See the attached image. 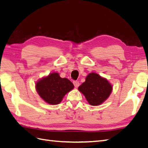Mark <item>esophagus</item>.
Wrapping results in <instances>:
<instances>
[{
	"mask_svg": "<svg viewBox=\"0 0 148 148\" xmlns=\"http://www.w3.org/2000/svg\"><path fill=\"white\" fill-rule=\"evenodd\" d=\"M73 84L75 88H78V86L80 85V84H79V82L77 81H74L73 82Z\"/></svg>",
	"mask_w": 148,
	"mask_h": 148,
	"instance_id": "1",
	"label": "esophagus"
}]
</instances>
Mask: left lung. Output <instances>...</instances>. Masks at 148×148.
Masks as SVG:
<instances>
[{
	"instance_id": "1",
	"label": "left lung",
	"mask_w": 148,
	"mask_h": 148,
	"mask_svg": "<svg viewBox=\"0 0 148 148\" xmlns=\"http://www.w3.org/2000/svg\"><path fill=\"white\" fill-rule=\"evenodd\" d=\"M113 86L107 78L95 72L86 77L85 82L78 86V90L85 97L90 105H101L110 95Z\"/></svg>"
}]
</instances>
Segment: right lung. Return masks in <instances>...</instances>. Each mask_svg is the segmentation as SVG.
Instances as JSON below:
<instances>
[{
  "instance_id": "right-lung-1",
  "label": "right lung",
  "mask_w": 148,
  "mask_h": 148,
  "mask_svg": "<svg viewBox=\"0 0 148 148\" xmlns=\"http://www.w3.org/2000/svg\"><path fill=\"white\" fill-rule=\"evenodd\" d=\"M35 88L45 102L57 105L62 101L67 93L74 88V85L68 79L61 77L58 73L52 72L36 82Z\"/></svg>"
}]
</instances>
